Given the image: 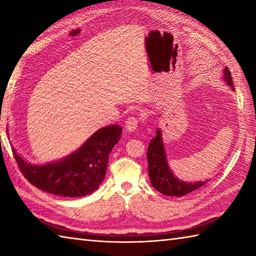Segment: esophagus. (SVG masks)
<instances>
[{"instance_id": "1", "label": "esophagus", "mask_w": 256, "mask_h": 256, "mask_svg": "<svg viewBox=\"0 0 256 256\" xmlns=\"http://www.w3.org/2000/svg\"><path fill=\"white\" fill-rule=\"evenodd\" d=\"M138 125V120L136 116H128L126 122H125V128H126L128 132L136 131Z\"/></svg>"}]
</instances>
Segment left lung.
<instances>
[{"instance_id":"1","label":"left lung","mask_w":256,"mask_h":256,"mask_svg":"<svg viewBox=\"0 0 256 256\" xmlns=\"http://www.w3.org/2000/svg\"><path fill=\"white\" fill-rule=\"evenodd\" d=\"M224 81L226 84L233 89V81L231 72L226 67L224 68ZM148 176L150 184L157 192L170 197H182L194 190L202 187L206 182H182L175 177L170 170L167 162V156L162 142V135L160 128L156 130L155 138L150 140L148 150Z\"/></svg>"}]
</instances>
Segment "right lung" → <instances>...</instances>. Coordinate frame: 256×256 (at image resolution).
Returning a JSON list of instances; mask_svg holds the SVG:
<instances>
[{"instance_id": "right-lung-1", "label": "right lung", "mask_w": 256, "mask_h": 256, "mask_svg": "<svg viewBox=\"0 0 256 256\" xmlns=\"http://www.w3.org/2000/svg\"><path fill=\"white\" fill-rule=\"evenodd\" d=\"M121 134L120 125L102 128L74 153L44 165L30 164L14 148L13 154L22 174L36 188L62 197H84L96 192L102 184L108 155Z\"/></svg>"}]
</instances>
